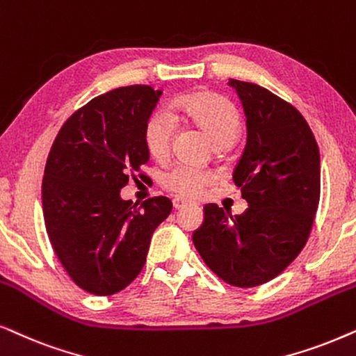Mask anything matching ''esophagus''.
Instances as JSON below:
<instances>
[{"label":"esophagus","mask_w":356,"mask_h":356,"mask_svg":"<svg viewBox=\"0 0 356 356\" xmlns=\"http://www.w3.org/2000/svg\"><path fill=\"white\" fill-rule=\"evenodd\" d=\"M188 203V200H186V198H181V197H175L172 200V205L175 210H181V208H184Z\"/></svg>","instance_id":"obj_1"}]
</instances>
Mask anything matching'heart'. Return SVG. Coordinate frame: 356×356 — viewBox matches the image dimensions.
<instances>
[{
  "label": "heart",
  "instance_id": "obj_1",
  "mask_svg": "<svg viewBox=\"0 0 356 356\" xmlns=\"http://www.w3.org/2000/svg\"><path fill=\"white\" fill-rule=\"evenodd\" d=\"M172 112L186 115L200 127L213 143L229 146L239 135L238 111L229 102L210 92H198L193 96L177 99L172 102ZM175 130L174 118L169 112L156 111L146 118L143 127V143L148 153L156 159L169 154ZM163 186L168 191L184 197H198L215 182L211 170L179 163L163 174Z\"/></svg>",
  "mask_w": 356,
  "mask_h": 356
}]
</instances>
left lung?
<instances>
[{
  "label": "left lung",
  "instance_id": "1",
  "mask_svg": "<svg viewBox=\"0 0 356 356\" xmlns=\"http://www.w3.org/2000/svg\"><path fill=\"white\" fill-rule=\"evenodd\" d=\"M243 104L248 138L233 181L248 210L203 207L192 241L203 262L234 286L264 285L298 257L321 195V154L305 117L268 89L229 79Z\"/></svg>",
  "mask_w": 356,
  "mask_h": 356
}]
</instances>
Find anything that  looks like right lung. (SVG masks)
Returning <instances> with one entry per match:
<instances>
[{"mask_svg":"<svg viewBox=\"0 0 356 356\" xmlns=\"http://www.w3.org/2000/svg\"><path fill=\"white\" fill-rule=\"evenodd\" d=\"M161 94L136 84L92 99L65 122L47 158V234L71 280L92 295H113L138 277L151 236L172 210L168 197L136 207L120 195L149 159L143 127Z\"/></svg>","mask_w":356,"mask_h":356,"instance_id":"right-lung-1","label":"right lung"}]
</instances>
